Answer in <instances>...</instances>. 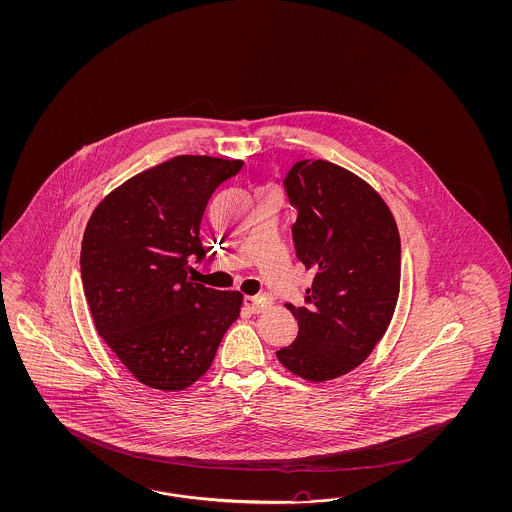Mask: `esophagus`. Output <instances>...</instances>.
Listing matches in <instances>:
<instances>
[{
    "label": "esophagus",
    "mask_w": 512,
    "mask_h": 512,
    "mask_svg": "<svg viewBox=\"0 0 512 512\" xmlns=\"http://www.w3.org/2000/svg\"><path fill=\"white\" fill-rule=\"evenodd\" d=\"M244 306L251 313H261V311L266 310L270 306V300L266 296H246L244 298Z\"/></svg>",
    "instance_id": "esophagus-1"
}]
</instances>
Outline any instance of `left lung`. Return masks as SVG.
Wrapping results in <instances>:
<instances>
[{
  "instance_id": "8db88e82",
  "label": "left lung",
  "mask_w": 512,
  "mask_h": 512,
  "mask_svg": "<svg viewBox=\"0 0 512 512\" xmlns=\"http://www.w3.org/2000/svg\"><path fill=\"white\" fill-rule=\"evenodd\" d=\"M283 186L296 208V257L315 278L302 308L287 304L298 336L276 355L306 381H330L387 332L400 295V233L381 195L330 161H298Z\"/></svg>"
}]
</instances>
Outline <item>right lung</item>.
<instances>
[{
	"label": "right lung",
	"instance_id": "obj_1",
	"mask_svg": "<svg viewBox=\"0 0 512 512\" xmlns=\"http://www.w3.org/2000/svg\"><path fill=\"white\" fill-rule=\"evenodd\" d=\"M240 159L176 155L110 191L86 225L80 274L93 323L146 387L184 390L208 372L240 315L238 291L187 278L204 259L201 221Z\"/></svg>",
	"mask_w": 512,
	"mask_h": 512
}]
</instances>
